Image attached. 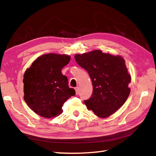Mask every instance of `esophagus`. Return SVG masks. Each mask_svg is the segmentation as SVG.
<instances>
[{"mask_svg":"<svg viewBox=\"0 0 156 156\" xmlns=\"http://www.w3.org/2000/svg\"><path fill=\"white\" fill-rule=\"evenodd\" d=\"M75 90H76V94L78 95V93H79V88L78 87H77L75 88Z\"/></svg>","mask_w":156,"mask_h":156,"instance_id":"obj_1","label":"esophagus"}]
</instances>
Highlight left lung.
<instances>
[{
    "mask_svg": "<svg viewBox=\"0 0 156 156\" xmlns=\"http://www.w3.org/2000/svg\"><path fill=\"white\" fill-rule=\"evenodd\" d=\"M74 57L78 64L87 71L93 84L91 98L84 101L87 109L100 118L112 115L130 94L128 85L131 78L125 60L101 50L76 54Z\"/></svg>",
    "mask_w": 156,
    "mask_h": 156,
    "instance_id": "left-lung-1",
    "label": "left lung"
}]
</instances>
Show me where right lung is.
Returning <instances> with one entry per match:
<instances>
[{"label":"right lung","mask_w":156,"mask_h":156,"mask_svg":"<svg viewBox=\"0 0 156 156\" xmlns=\"http://www.w3.org/2000/svg\"><path fill=\"white\" fill-rule=\"evenodd\" d=\"M66 54H47L38 57L23 76L24 100L36 114L54 118L62 112V107L76 91L69 88L62 67L70 60Z\"/></svg>","instance_id":"obj_1"}]
</instances>
